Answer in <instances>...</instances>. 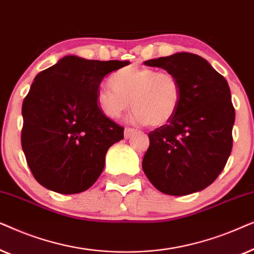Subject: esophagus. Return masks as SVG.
Listing matches in <instances>:
<instances>
[{
    "label": "esophagus",
    "mask_w": 254,
    "mask_h": 254,
    "mask_svg": "<svg viewBox=\"0 0 254 254\" xmlns=\"http://www.w3.org/2000/svg\"><path fill=\"white\" fill-rule=\"evenodd\" d=\"M135 130L134 128H129V127H126L125 128V130H124V135H125V138H129L131 135H133L134 133H135Z\"/></svg>",
    "instance_id": "esophagus-1"
}]
</instances>
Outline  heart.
I'll list each match as a JSON object with an SVG mask.
<instances>
[{"instance_id": "b5f03b06", "label": "heart", "mask_w": 254, "mask_h": 254, "mask_svg": "<svg viewBox=\"0 0 254 254\" xmlns=\"http://www.w3.org/2000/svg\"><path fill=\"white\" fill-rule=\"evenodd\" d=\"M109 83L111 88H100L96 100L99 110L111 119L120 118L131 105V121L161 127L175 118L182 103V85L168 71L129 65L114 71Z\"/></svg>"}]
</instances>
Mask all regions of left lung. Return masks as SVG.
<instances>
[{
  "mask_svg": "<svg viewBox=\"0 0 254 254\" xmlns=\"http://www.w3.org/2000/svg\"><path fill=\"white\" fill-rule=\"evenodd\" d=\"M144 64L178 78L182 103L169 124L149 133L142 169L162 193L199 192L217 178L232 149L235 109L227 79L203 58L186 52Z\"/></svg>",
  "mask_w": 254,
  "mask_h": 254,
  "instance_id": "8db88e82",
  "label": "left lung"
}]
</instances>
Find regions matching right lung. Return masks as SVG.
<instances>
[{
    "instance_id": "1",
    "label": "right lung",
    "mask_w": 254,
    "mask_h": 254,
    "mask_svg": "<svg viewBox=\"0 0 254 254\" xmlns=\"http://www.w3.org/2000/svg\"><path fill=\"white\" fill-rule=\"evenodd\" d=\"M127 64L67 55L34 77L22 106V148L40 185L75 194L96 183L109 148L124 138L96 96L105 75Z\"/></svg>"
}]
</instances>
